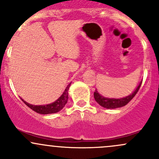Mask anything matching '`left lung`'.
I'll use <instances>...</instances> for the list:
<instances>
[{
  "label": "left lung",
  "instance_id": "1",
  "mask_svg": "<svg viewBox=\"0 0 159 159\" xmlns=\"http://www.w3.org/2000/svg\"><path fill=\"white\" fill-rule=\"evenodd\" d=\"M141 84L142 81L138 85V86L136 87V89L134 91V93H132V94L129 95L128 96L124 97V98H106V97H104L102 95H100L97 90H95V92L94 93V98H95V100L96 101V102L98 105H101L102 107H105V108L114 109L117 108V107H121L123 106H125L127 104L129 103L132 100V98H134L135 95H136V94L137 93V92L139 91Z\"/></svg>",
  "mask_w": 159,
  "mask_h": 159
}]
</instances>
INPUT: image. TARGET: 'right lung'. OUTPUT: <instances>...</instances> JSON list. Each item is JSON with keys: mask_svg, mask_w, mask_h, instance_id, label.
<instances>
[{"mask_svg": "<svg viewBox=\"0 0 159 159\" xmlns=\"http://www.w3.org/2000/svg\"><path fill=\"white\" fill-rule=\"evenodd\" d=\"M71 83L66 87L65 90L64 91L62 95L57 98L55 102H52L51 104L48 105H34L31 104L27 103L24 100L22 99L23 102L27 105L29 107L33 110L34 111L41 114H54L60 111L63 107L65 106V105L68 100V90H69L70 86Z\"/></svg>", "mask_w": 159, "mask_h": 159, "instance_id": "right-lung-1", "label": "right lung"}]
</instances>
